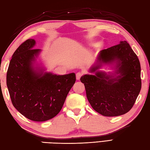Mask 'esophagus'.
I'll return each mask as SVG.
<instances>
[{
  "instance_id": "obj_1",
  "label": "esophagus",
  "mask_w": 150,
  "mask_h": 150,
  "mask_svg": "<svg viewBox=\"0 0 150 150\" xmlns=\"http://www.w3.org/2000/svg\"><path fill=\"white\" fill-rule=\"evenodd\" d=\"M82 75H83V73L79 71L76 73V79H77V80H80V79L81 78Z\"/></svg>"
}]
</instances>
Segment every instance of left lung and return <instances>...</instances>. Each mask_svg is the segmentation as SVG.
<instances>
[{"instance_id": "8db88e82", "label": "left lung", "mask_w": 150, "mask_h": 150, "mask_svg": "<svg viewBox=\"0 0 150 150\" xmlns=\"http://www.w3.org/2000/svg\"><path fill=\"white\" fill-rule=\"evenodd\" d=\"M117 60L120 75L110 79L104 73L95 75H85L81 78L84 84L86 96L93 109L106 117L124 115L132 109L141 89V64L139 60L126 41L102 50L97 64L91 69L94 72L100 64Z\"/></svg>"}]
</instances>
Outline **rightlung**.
<instances>
[{"mask_svg":"<svg viewBox=\"0 0 150 150\" xmlns=\"http://www.w3.org/2000/svg\"><path fill=\"white\" fill-rule=\"evenodd\" d=\"M34 39H28L14 52L6 75V84L13 106L28 119L43 122L58 114L75 84V73L64 75L37 73L31 61L40 52L33 49Z\"/></svg>","mask_w":150,"mask_h":150,"instance_id":"add662e5","label":"right lung"}]
</instances>
